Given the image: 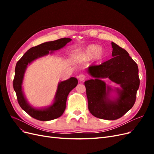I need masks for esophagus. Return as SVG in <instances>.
Masks as SVG:
<instances>
[{
  "label": "esophagus",
  "instance_id": "esophagus-1",
  "mask_svg": "<svg viewBox=\"0 0 154 154\" xmlns=\"http://www.w3.org/2000/svg\"><path fill=\"white\" fill-rule=\"evenodd\" d=\"M78 79H79V80L81 81V82H82V81H83V80H85V76L84 75V74H80V75H79V76H78Z\"/></svg>",
  "mask_w": 154,
  "mask_h": 154
}]
</instances>
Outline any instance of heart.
<instances>
[{"label": "heart", "mask_w": 154, "mask_h": 154, "mask_svg": "<svg viewBox=\"0 0 154 154\" xmlns=\"http://www.w3.org/2000/svg\"><path fill=\"white\" fill-rule=\"evenodd\" d=\"M105 56V51L100 45L91 44L82 51L80 54V58L83 60H91L92 59L102 60Z\"/></svg>", "instance_id": "1"}]
</instances>
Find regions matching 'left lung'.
<instances>
[{"label": "left lung", "instance_id": "left-lung-1", "mask_svg": "<svg viewBox=\"0 0 154 154\" xmlns=\"http://www.w3.org/2000/svg\"><path fill=\"white\" fill-rule=\"evenodd\" d=\"M112 58L100 66H91L87 72L94 79L85 82L90 112L96 118L115 120L132 109L136 99L140 80L137 63L125 49L112 42ZM119 85L121 89H112L102 79H108ZM116 92V97L110 96Z\"/></svg>", "mask_w": 154, "mask_h": 154}]
</instances>
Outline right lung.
<instances>
[{
  "instance_id": "obj_1",
  "label": "right lung",
  "mask_w": 154,
  "mask_h": 154,
  "mask_svg": "<svg viewBox=\"0 0 154 154\" xmlns=\"http://www.w3.org/2000/svg\"><path fill=\"white\" fill-rule=\"evenodd\" d=\"M71 40L69 38H63L32 47L17 62L13 83V88L16 92L18 104L32 118L40 121H50L60 117L66 109L68 94L76 87L78 80L71 77L67 80L59 82L53 104L45 108L36 109L27 102L22 89V83L27 65L36 59L52 54L54 51L62 49Z\"/></svg>"
}]
</instances>
